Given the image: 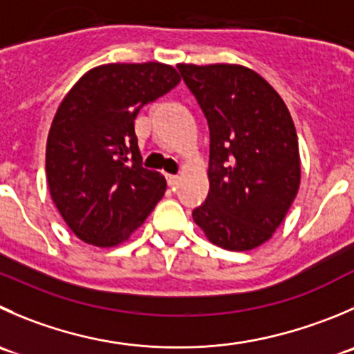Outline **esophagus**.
<instances>
[{"instance_id": "obj_1", "label": "esophagus", "mask_w": 354, "mask_h": 354, "mask_svg": "<svg viewBox=\"0 0 354 354\" xmlns=\"http://www.w3.org/2000/svg\"><path fill=\"white\" fill-rule=\"evenodd\" d=\"M166 180H167V185H169V188H176V185L180 183V176H178V174H167Z\"/></svg>"}]
</instances>
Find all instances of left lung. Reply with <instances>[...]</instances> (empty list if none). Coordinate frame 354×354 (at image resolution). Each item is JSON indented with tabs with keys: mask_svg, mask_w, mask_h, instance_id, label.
I'll return each mask as SVG.
<instances>
[{
	"mask_svg": "<svg viewBox=\"0 0 354 354\" xmlns=\"http://www.w3.org/2000/svg\"><path fill=\"white\" fill-rule=\"evenodd\" d=\"M209 124V194L194 221L216 245L249 250L272 239L296 198L299 145L280 95L242 65L178 64Z\"/></svg>",
	"mask_w": 354,
	"mask_h": 354,
	"instance_id": "left-lung-1",
	"label": "left lung"
}]
</instances>
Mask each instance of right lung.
<instances>
[{
  "label": "right lung",
  "mask_w": 354,
  "mask_h": 354,
  "mask_svg": "<svg viewBox=\"0 0 354 354\" xmlns=\"http://www.w3.org/2000/svg\"><path fill=\"white\" fill-rule=\"evenodd\" d=\"M178 82V72L159 62L107 64L86 72L62 100L48 135L46 178L82 242H124L162 198L166 180L143 167L135 119Z\"/></svg>",
  "instance_id": "obj_1"
}]
</instances>
